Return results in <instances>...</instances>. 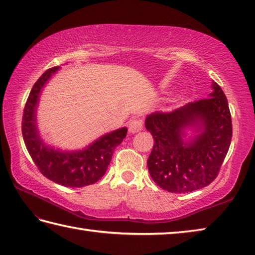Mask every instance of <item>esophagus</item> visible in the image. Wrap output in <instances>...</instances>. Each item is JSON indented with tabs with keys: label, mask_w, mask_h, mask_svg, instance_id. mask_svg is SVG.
Returning <instances> with one entry per match:
<instances>
[{
	"label": "esophagus",
	"mask_w": 255,
	"mask_h": 255,
	"mask_svg": "<svg viewBox=\"0 0 255 255\" xmlns=\"http://www.w3.org/2000/svg\"><path fill=\"white\" fill-rule=\"evenodd\" d=\"M142 121L141 119H133L130 123H129V132L131 133H136L138 131H140L142 129Z\"/></svg>",
	"instance_id": "esophagus-1"
}]
</instances>
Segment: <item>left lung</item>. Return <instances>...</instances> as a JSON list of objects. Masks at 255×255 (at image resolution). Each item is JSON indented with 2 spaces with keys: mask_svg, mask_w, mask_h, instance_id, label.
Instances as JSON below:
<instances>
[{
  "mask_svg": "<svg viewBox=\"0 0 255 255\" xmlns=\"http://www.w3.org/2000/svg\"><path fill=\"white\" fill-rule=\"evenodd\" d=\"M211 87L209 98L146 118L154 141L148 170L163 190L191 192L218 176L231 143L232 123L226 95L217 83Z\"/></svg>",
  "mask_w": 255,
  "mask_h": 255,
  "instance_id": "1",
  "label": "left lung"
}]
</instances>
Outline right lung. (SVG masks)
Here are the masks:
<instances>
[{
	"mask_svg": "<svg viewBox=\"0 0 255 255\" xmlns=\"http://www.w3.org/2000/svg\"><path fill=\"white\" fill-rule=\"evenodd\" d=\"M58 69L59 66L49 68L34 84L23 113V139L29 156L45 177L64 187L81 188L104 176L115 148L126 137L127 128L105 133L79 150H61L45 143L37 128V106L43 87Z\"/></svg>",
	"mask_w": 255,
	"mask_h": 255,
	"instance_id": "obj_1",
	"label": "right lung"
}]
</instances>
